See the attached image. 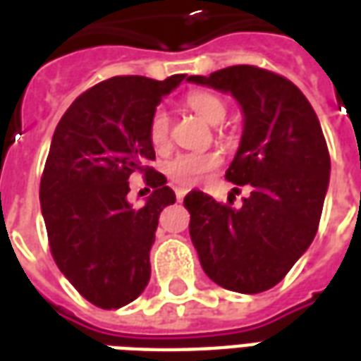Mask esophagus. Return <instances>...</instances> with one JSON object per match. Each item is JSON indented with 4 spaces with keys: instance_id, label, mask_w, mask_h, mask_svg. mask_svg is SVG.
I'll use <instances>...</instances> for the list:
<instances>
[{
    "instance_id": "obj_1",
    "label": "esophagus",
    "mask_w": 361,
    "mask_h": 361,
    "mask_svg": "<svg viewBox=\"0 0 361 361\" xmlns=\"http://www.w3.org/2000/svg\"><path fill=\"white\" fill-rule=\"evenodd\" d=\"M185 195H188V189H181V188L176 189V197H178V201H183V197Z\"/></svg>"
}]
</instances>
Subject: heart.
I'll return each instance as SVG.
<instances>
[{
  "mask_svg": "<svg viewBox=\"0 0 361 361\" xmlns=\"http://www.w3.org/2000/svg\"><path fill=\"white\" fill-rule=\"evenodd\" d=\"M189 110H193L201 119L212 123L214 119L224 118V104L211 92L195 90L189 92L185 98ZM168 131H170V118L162 108L154 110L150 116L149 139L150 145L157 150H164L168 147ZM219 166V157L214 152H183L172 158L166 166V173L180 185H195L204 173L211 172Z\"/></svg>",
  "mask_w": 361,
  "mask_h": 361,
  "instance_id": "1",
  "label": "heart"
}]
</instances>
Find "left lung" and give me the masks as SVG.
Instances as JSON below:
<instances>
[{
	"mask_svg": "<svg viewBox=\"0 0 361 361\" xmlns=\"http://www.w3.org/2000/svg\"><path fill=\"white\" fill-rule=\"evenodd\" d=\"M188 81L240 104L243 131L226 180L251 188L240 209L193 189L183 199L191 242L212 282L240 294L265 292L317 234L331 176L321 123L294 82L259 67H226Z\"/></svg>",
	"mask_w": 361,
	"mask_h": 361,
	"instance_id": "8db88e82",
	"label": "left lung"
}]
</instances>
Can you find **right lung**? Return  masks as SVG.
Here are the masks:
<instances>
[{
    "mask_svg": "<svg viewBox=\"0 0 361 361\" xmlns=\"http://www.w3.org/2000/svg\"><path fill=\"white\" fill-rule=\"evenodd\" d=\"M185 75L154 81L111 77L75 100L59 119L40 181L50 250L77 292L102 310L142 294L160 212L176 203L154 160L150 116ZM142 171L155 188L142 207L126 201L128 176Z\"/></svg>",
    "mask_w": 361,
    "mask_h": 361,
    "instance_id": "obj_1",
    "label": "right lung"
}]
</instances>
